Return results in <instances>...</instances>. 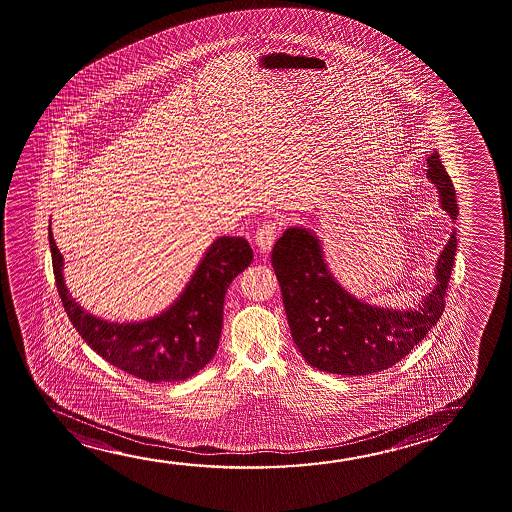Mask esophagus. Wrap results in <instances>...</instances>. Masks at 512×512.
Instances as JSON below:
<instances>
[{"mask_svg": "<svg viewBox=\"0 0 512 512\" xmlns=\"http://www.w3.org/2000/svg\"><path fill=\"white\" fill-rule=\"evenodd\" d=\"M277 223L275 221H267L265 224H261L258 231H256V245H258V249L260 252H265L267 254L270 249H272V245H274L275 238H277Z\"/></svg>", "mask_w": 512, "mask_h": 512, "instance_id": "obj_1", "label": "esophagus"}]
</instances>
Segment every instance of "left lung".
Returning <instances> with one entry per match:
<instances>
[{"label":"left lung","mask_w":512,"mask_h":512,"mask_svg":"<svg viewBox=\"0 0 512 512\" xmlns=\"http://www.w3.org/2000/svg\"><path fill=\"white\" fill-rule=\"evenodd\" d=\"M428 179L440 205L458 217L453 180L435 151L426 159ZM456 231L437 261V286L418 309H391L361 302L333 279L319 238L307 228H288L275 242L272 267L281 286L291 337L310 367L339 375H368L393 367L439 321L454 256Z\"/></svg>","instance_id":"obj_1"}]
</instances>
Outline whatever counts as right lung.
<instances>
[{
    "instance_id": "obj_1",
    "label": "right lung",
    "mask_w": 512,
    "mask_h": 512,
    "mask_svg": "<svg viewBox=\"0 0 512 512\" xmlns=\"http://www.w3.org/2000/svg\"><path fill=\"white\" fill-rule=\"evenodd\" d=\"M49 242L58 293L75 330L103 360L147 382L186 381L214 358L223 328L224 296L252 261L245 238L219 237L170 309L140 323H108L86 312L68 293L63 256L51 226Z\"/></svg>"
}]
</instances>
